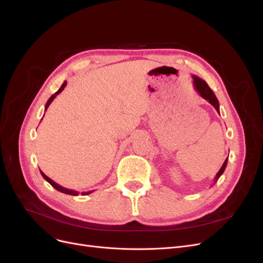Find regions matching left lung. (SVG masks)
Returning a JSON list of instances; mask_svg holds the SVG:
<instances>
[{"label":"left lung","instance_id":"8db88e82","mask_svg":"<svg viewBox=\"0 0 263 263\" xmlns=\"http://www.w3.org/2000/svg\"><path fill=\"white\" fill-rule=\"evenodd\" d=\"M192 78H193L194 89L197 91V93L200 94L204 100H206V101H208V102L210 103V104H212V105L215 107V109L217 110L218 114H219V102H218V100H217V98H216V95H215L214 92L211 90V87L209 86V84L206 83V82L203 80V79L198 78V77L195 76V74H193ZM227 160H228V158L226 159L225 162L222 163L221 168H220L219 171L217 172L216 177H215V179H214V182H215V183L217 182V180L219 179V177L221 176L222 173H224V171H225V169H226V165H227Z\"/></svg>","mask_w":263,"mask_h":263}]
</instances>
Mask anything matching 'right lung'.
<instances>
[{
    "label": "right lung",
    "instance_id": "1",
    "mask_svg": "<svg viewBox=\"0 0 263 263\" xmlns=\"http://www.w3.org/2000/svg\"><path fill=\"white\" fill-rule=\"evenodd\" d=\"M66 85H67V81L63 82V83H62V85L60 86V89H59L57 92H55L53 95H51V97L49 98V100L47 101V103H46V106H45V112L47 110V108H48V106L50 105V103L54 100V98L57 97V95H58L60 92H62V91H63V89H65ZM42 119H43V118H42ZM41 173H42L43 178H44L47 182L50 183L51 186H52V187H54V189L57 190V191H59V192H61V193H65V194H69V195H73V196H78V195H79V192H78V191H74V190H69V189L63 187V186H61V185L57 184V183H55L54 181H52L50 178L47 177L46 174H45L43 171H41ZM92 192H93V191H89V192H82L81 194H82V195H87V194H90V193H92Z\"/></svg>",
    "mask_w": 263,
    "mask_h": 263
}]
</instances>
